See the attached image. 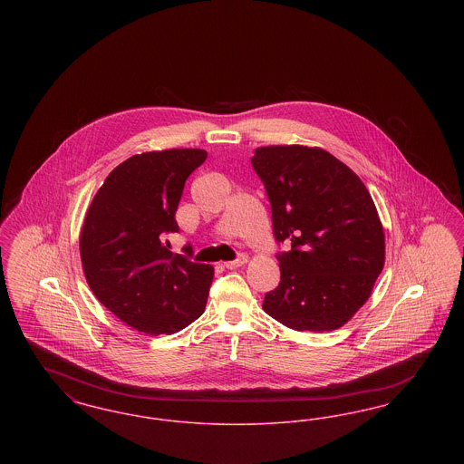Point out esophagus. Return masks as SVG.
Segmentation results:
<instances>
[{
	"label": "esophagus",
	"mask_w": 464,
	"mask_h": 464,
	"mask_svg": "<svg viewBox=\"0 0 464 464\" xmlns=\"http://www.w3.org/2000/svg\"><path fill=\"white\" fill-rule=\"evenodd\" d=\"M246 261H248V257H246L245 254H240L235 261H227V263H224V266H226L227 269H237V267H240V266L246 265Z\"/></svg>",
	"instance_id": "obj_1"
}]
</instances>
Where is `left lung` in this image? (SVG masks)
I'll use <instances>...</instances> for the list:
<instances>
[{
  "mask_svg": "<svg viewBox=\"0 0 464 464\" xmlns=\"http://www.w3.org/2000/svg\"><path fill=\"white\" fill-rule=\"evenodd\" d=\"M265 182L280 285L263 309L294 331H335L371 297L384 266V231L371 193L322 148L265 146L252 156Z\"/></svg>",
  "mask_w": 464,
  "mask_h": 464,
  "instance_id": "8db88e82",
  "label": "left lung"
}]
</instances>
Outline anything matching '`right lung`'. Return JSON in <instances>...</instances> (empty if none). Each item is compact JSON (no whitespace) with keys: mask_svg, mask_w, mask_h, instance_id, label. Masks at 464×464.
Returning a JSON list of instances; mask_svg holds the SVG:
<instances>
[{"mask_svg":"<svg viewBox=\"0 0 464 464\" xmlns=\"http://www.w3.org/2000/svg\"><path fill=\"white\" fill-rule=\"evenodd\" d=\"M203 150L135 155L106 177L80 233L83 273L93 295L139 332L176 334L201 316L214 267L172 254L184 182ZM189 248V245L186 246Z\"/></svg>","mask_w":464,"mask_h":464,"instance_id":"1","label":"right lung"}]
</instances>
